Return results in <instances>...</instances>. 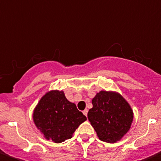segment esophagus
<instances>
[{"label":"esophagus","instance_id":"1","mask_svg":"<svg viewBox=\"0 0 161 161\" xmlns=\"http://www.w3.org/2000/svg\"><path fill=\"white\" fill-rule=\"evenodd\" d=\"M83 114H84V115H85V116H87V114H88V110L87 109H85V110H84V111H83Z\"/></svg>","mask_w":161,"mask_h":161}]
</instances>
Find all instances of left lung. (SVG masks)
<instances>
[{"label": "left lung", "mask_w": 161, "mask_h": 161, "mask_svg": "<svg viewBox=\"0 0 161 161\" xmlns=\"http://www.w3.org/2000/svg\"><path fill=\"white\" fill-rule=\"evenodd\" d=\"M93 108L88 119L101 141L115 143L127 134L134 112L127 101L117 92L101 90L92 99Z\"/></svg>", "instance_id": "1"}]
</instances>
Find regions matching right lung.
Returning <instances> with one entry per match:
<instances>
[{
	"label": "right lung",
	"instance_id": "add662e5",
	"mask_svg": "<svg viewBox=\"0 0 161 161\" xmlns=\"http://www.w3.org/2000/svg\"><path fill=\"white\" fill-rule=\"evenodd\" d=\"M33 122L47 140L60 143L72 138L85 115L65 97L63 90H50L42 96L32 114Z\"/></svg>",
	"mask_w": 161,
	"mask_h": 161
}]
</instances>
